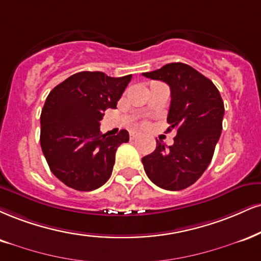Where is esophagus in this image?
Returning <instances> with one entry per match:
<instances>
[{"label": "esophagus", "instance_id": "obj_1", "mask_svg": "<svg viewBox=\"0 0 261 261\" xmlns=\"http://www.w3.org/2000/svg\"><path fill=\"white\" fill-rule=\"evenodd\" d=\"M139 136H140V135L137 134V133H131V134H130V139H131V140H136Z\"/></svg>", "mask_w": 261, "mask_h": 261}]
</instances>
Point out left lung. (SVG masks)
<instances>
[{
    "mask_svg": "<svg viewBox=\"0 0 261 261\" xmlns=\"http://www.w3.org/2000/svg\"><path fill=\"white\" fill-rule=\"evenodd\" d=\"M142 75L170 86L168 131L177 133L172 146L156 141L154 152L142 158L144 171L158 187L185 190L208 168L220 139L225 113L220 92L212 80L185 63H170Z\"/></svg>",
    "mask_w": 261,
    "mask_h": 261,
    "instance_id": "8db88e82",
    "label": "left lung"
}]
</instances>
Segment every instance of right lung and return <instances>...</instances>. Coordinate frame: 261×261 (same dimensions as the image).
I'll return each instance as SVG.
<instances>
[{"label":"right lung","instance_id":"1","mask_svg":"<svg viewBox=\"0 0 261 261\" xmlns=\"http://www.w3.org/2000/svg\"><path fill=\"white\" fill-rule=\"evenodd\" d=\"M131 77L80 71L47 96L40 117L41 148L53 175L68 187L87 192L111 177L115 152L128 133L102 135L99 121L107 109L117 108Z\"/></svg>","mask_w":261,"mask_h":261}]
</instances>
